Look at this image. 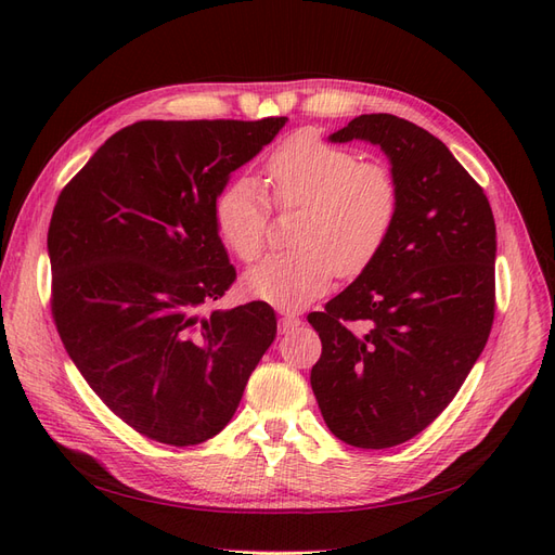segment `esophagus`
<instances>
[{"label": "esophagus", "mask_w": 555, "mask_h": 555, "mask_svg": "<svg viewBox=\"0 0 555 555\" xmlns=\"http://www.w3.org/2000/svg\"><path fill=\"white\" fill-rule=\"evenodd\" d=\"M298 324H300L298 314H294V312H287V314H282V317H280V326H278V331L284 335V333L294 331Z\"/></svg>", "instance_id": "34e87169"}]
</instances>
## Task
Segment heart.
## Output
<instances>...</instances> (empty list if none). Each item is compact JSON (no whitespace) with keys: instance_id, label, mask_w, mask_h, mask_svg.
Listing matches in <instances>:
<instances>
[{"instance_id":"obj_1","label":"heart","mask_w":555,"mask_h":555,"mask_svg":"<svg viewBox=\"0 0 555 555\" xmlns=\"http://www.w3.org/2000/svg\"><path fill=\"white\" fill-rule=\"evenodd\" d=\"M263 184L280 208H304L292 251L266 257L243 278V292L278 310H298L322 296L335 275H359L389 243L400 190L384 164L312 133H296L263 164ZM217 231L243 261L261 255L268 201L257 182L229 184L215 204Z\"/></svg>"}]
</instances>
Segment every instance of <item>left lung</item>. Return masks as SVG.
Wrapping results in <instances>:
<instances>
[{
    "label": "left lung",
    "instance_id": "obj_1",
    "mask_svg": "<svg viewBox=\"0 0 555 555\" xmlns=\"http://www.w3.org/2000/svg\"><path fill=\"white\" fill-rule=\"evenodd\" d=\"M328 141L377 145L400 208L379 257L308 314L322 340L310 384L335 438L386 449L438 418L489 340L495 220L449 147L402 117L359 115Z\"/></svg>",
    "mask_w": 555,
    "mask_h": 555
}]
</instances>
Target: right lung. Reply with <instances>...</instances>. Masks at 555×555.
<instances>
[{
  "label": "right lung",
  "instance_id": "obj_1",
  "mask_svg": "<svg viewBox=\"0 0 555 555\" xmlns=\"http://www.w3.org/2000/svg\"><path fill=\"white\" fill-rule=\"evenodd\" d=\"M284 122L129 125L57 198L48 257L60 338L104 405L150 440L190 447L220 433L275 340L261 300L201 310L236 280L217 198Z\"/></svg>",
  "mask_w": 555,
  "mask_h": 555
}]
</instances>
